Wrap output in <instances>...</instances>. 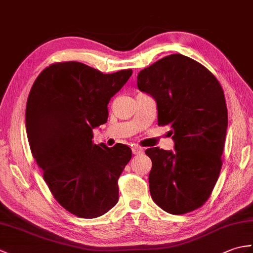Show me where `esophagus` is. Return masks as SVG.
<instances>
[{"label":"esophagus","instance_id":"1","mask_svg":"<svg viewBox=\"0 0 253 253\" xmlns=\"http://www.w3.org/2000/svg\"><path fill=\"white\" fill-rule=\"evenodd\" d=\"M131 150H132V154H135V155H140L143 153V149L140 147L135 146V147H132Z\"/></svg>","mask_w":253,"mask_h":253}]
</instances>
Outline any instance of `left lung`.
Returning <instances> with one entry per match:
<instances>
[{
	"instance_id": "obj_1",
	"label": "left lung",
	"mask_w": 253,
	"mask_h": 253,
	"mask_svg": "<svg viewBox=\"0 0 253 253\" xmlns=\"http://www.w3.org/2000/svg\"><path fill=\"white\" fill-rule=\"evenodd\" d=\"M137 84L157 102L159 125H169L174 140L175 151L146 150L150 193L165 212H191L208 200L222 169L228 125L223 89L209 69L181 54L142 69Z\"/></svg>"
}]
</instances>
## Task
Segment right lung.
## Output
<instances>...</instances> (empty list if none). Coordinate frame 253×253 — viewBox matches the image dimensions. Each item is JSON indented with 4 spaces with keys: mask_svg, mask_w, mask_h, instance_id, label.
<instances>
[{
    "mask_svg": "<svg viewBox=\"0 0 253 253\" xmlns=\"http://www.w3.org/2000/svg\"><path fill=\"white\" fill-rule=\"evenodd\" d=\"M131 74L63 62L43 69L31 87L26 131L32 157L55 200L78 217L103 215L118 201L117 180L131 149L94 144L92 130L107 122V104Z\"/></svg>",
    "mask_w": 253,
    "mask_h": 253,
    "instance_id": "obj_1",
    "label": "right lung"
}]
</instances>
